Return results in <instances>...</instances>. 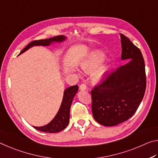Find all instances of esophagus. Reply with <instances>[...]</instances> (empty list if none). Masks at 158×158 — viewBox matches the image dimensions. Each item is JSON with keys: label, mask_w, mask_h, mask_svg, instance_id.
<instances>
[{"label": "esophagus", "mask_w": 158, "mask_h": 158, "mask_svg": "<svg viewBox=\"0 0 158 158\" xmlns=\"http://www.w3.org/2000/svg\"><path fill=\"white\" fill-rule=\"evenodd\" d=\"M80 89L81 90V91H83V90H86L87 89V86L85 84H81L80 85Z\"/></svg>", "instance_id": "esophagus-1"}]
</instances>
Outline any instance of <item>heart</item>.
Listing matches in <instances>:
<instances>
[{"mask_svg": "<svg viewBox=\"0 0 158 158\" xmlns=\"http://www.w3.org/2000/svg\"><path fill=\"white\" fill-rule=\"evenodd\" d=\"M105 59L106 56L104 54L101 52H96L90 55L88 57L82 62L81 64V69L85 72H92L100 66L104 61ZM109 70L110 66L108 64H103L100 66L92 75L93 82H99L102 81L106 76Z\"/></svg>", "mask_w": 158, "mask_h": 158, "instance_id": "heart-1", "label": "heart"}]
</instances>
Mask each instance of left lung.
I'll list each match as a JSON object with an SVG mask.
<instances>
[{
    "label": "left lung",
    "mask_w": 158,
    "mask_h": 158,
    "mask_svg": "<svg viewBox=\"0 0 158 158\" xmlns=\"http://www.w3.org/2000/svg\"><path fill=\"white\" fill-rule=\"evenodd\" d=\"M122 60H130L108 74L91 91L93 117L101 125L115 126L127 120L137 110L146 87L145 64L139 49L120 34Z\"/></svg>",
    "instance_id": "1"
}]
</instances>
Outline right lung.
<instances>
[{
  "label": "right lung",
  "instance_id": "add662e5",
  "mask_svg": "<svg viewBox=\"0 0 158 158\" xmlns=\"http://www.w3.org/2000/svg\"><path fill=\"white\" fill-rule=\"evenodd\" d=\"M66 39V36L58 35L53 38H50L49 39L34 40L28 44L27 47L21 52L19 55L24 53V52L28 50L29 48L33 47V46H49L54 43H61ZM77 90H78V86L77 85H73V86L66 88L64 90L63 99H62L60 108H59L55 117L48 125L42 127L33 126V127L35 130L48 133H56L65 129L69 122L70 108H71L73 97L77 93Z\"/></svg>",
  "mask_w": 158,
  "mask_h": 158
}]
</instances>
